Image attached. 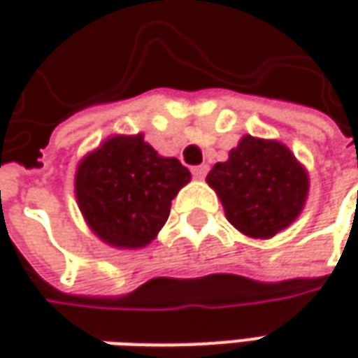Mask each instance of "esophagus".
Wrapping results in <instances>:
<instances>
[{
  "mask_svg": "<svg viewBox=\"0 0 358 358\" xmlns=\"http://www.w3.org/2000/svg\"><path fill=\"white\" fill-rule=\"evenodd\" d=\"M207 171H209V167H207V165H195V167H191V173H193V177H195V179H205Z\"/></svg>",
  "mask_w": 358,
  "mask_h": 358,
  "instance_id": "obj_1",
  "label": "esophagus"
}]
</instances>
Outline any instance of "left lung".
<instances>
[{"mask_svg": "<svg viewBox=\"0 0 358 358\" xmlns=\"http://www.w3.org/2000/svg\"><path fill=\"white\" fill-rule=\"evenodd\" d=\"M207 183L229 223L253 239H268L289 227L309 193V175L289 147L251 135L229 151L225 163L215 165Z\"/></svg>", "mask_w": 358, "mask_h": 358, "instance_id": "left-lung-1", "label": "left lung"}]
</instances>
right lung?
Returning <instances> with one entry per match:
<instances>
[{"mask_svg":"<svg viewBox=\"0 0 358 358\" xmlns=\"http://www.w3.org/2000/svg\"><path fill=\"white\" fill-rule=\"evenodd\" d=\"M191 173L175 157H161L143 135H115L79 163V209L99 239L139 249L157 237L171 201Z\"/></svg>","mask_w":358,"mask_h":358,"instance_id":"1","label":"right lung"}]
</instances>
